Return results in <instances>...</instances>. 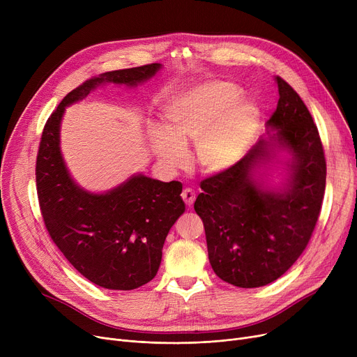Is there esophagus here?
<instances>
[{"instance_id": "34e87169", "label": "esophagus", "mask_w": 357, "mask_h": 357, "mask_svg": "<svg viewBox=\"0 0 357 357\" xmlns=\"http://www.w3.org/2000/svg\"><path fill=\"white\" fill-rule=\"evenodd\" d=\"M181 197H182L183 202H185L186 205H188V207H191V205H192L194 201H195V191H194L192 188H185V190L182 191Z\"/></svg>"}]
</instances>
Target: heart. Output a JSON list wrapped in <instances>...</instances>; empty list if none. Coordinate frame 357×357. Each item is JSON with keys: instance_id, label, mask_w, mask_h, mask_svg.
<instances>
[{"instance_id": "heart-1", "label": "heart", "mask_w": 357, "mask_h": 357, "mask_svg": "<svg viewBox=\"0 0 357 357\" xmlns=\"http://www.w3.org/2000/svg\"><path fill=\"white\" fill-rule=\"evenodd\" d=\"M238 100L240 91L230 82H211L175 97L165 108L169 133L152 131L156 153L181 166L186 160L182 146L198 142V160L207 171L231 167L248 152L259 123L257 109Z\"/></svg>"}]
</instances>
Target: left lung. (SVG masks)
Returning a JSON list of instances; mask_svg holds the SVG:
<instances>
[{"label":"left lung","mask_w":357,"mask_h":357,"mask_svg":"<svg viewBox=\"0 0 357 357\" xmlns=\"http://www.w3.org/2000/svg\"><path fill=\"white\" fill-rule=\"evenodd\" d=\"M279 101L268 120L276 133L260 140L237 163L201 181L194 208L204 222L215 275L238 288L268 285L303 255L320 217L327 166L323 143L296 91L276 77ZM268 145L294 155L290 188L261 193L250 172L268 157Z\"/></svg>","instance_id":"left-lung-1"}]
</instances>
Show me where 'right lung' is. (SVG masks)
<instances>
[{
	"label": "right lung",
	"mask_w": 357,
	"mask_h": 357,
	"mask_svg": "<svg viewBox=\"0 0 357 357\" xmlns=\"http://www.w3.org/2000/svg\"><path fill=\"white\" fill-rule=\"evenodd\" d=\"M159 68L149 63L105 72L70 91L47 119L37 152V198L49 236L75 269L107 289H136L156 276L165 238L185 211L182 183L139 175L107 194H88L66 172L59 124L65 107L97 85H136Z\"/></svg>",
	"instance_id": "obj_1"
}]
</instances>
